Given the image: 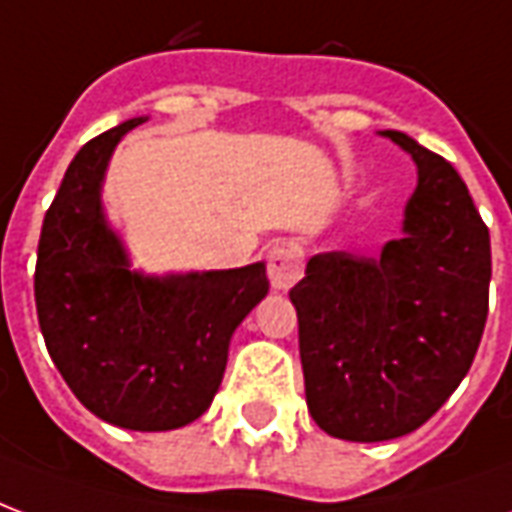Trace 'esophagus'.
<instances>
[{
	"label": "esophagus",
	"instance_id": "1",
	"mask_svg": "<svg viewBox=\"0 0 512 512\" xmlns=\"http://www.w3.org/2000/svg\"><path fill=\"white\" fill-rule=\"evenodd\" d=\"M266 268H268V279L271 285L277 290H290L296 282H299L301 271V252L299 246L293 244H277L268 249L266 257Z\"/></svg>",
	"mask_w": 512,
	"mask_h": 512
}]
</instances>
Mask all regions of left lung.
<instances>
[{"label": "left lung", "instance_id": "left-lung-1", "mask_svg": "<svg viewBox=\"0 0 512 512\" xmlns=\"http://www.w3.org/2000/svg\"><path fill=\"white\" fill-rule=\"evenodd\" d=\"M381 136L417 164L403 235L378 257H310L290 290L307 406L345 441L425 425L469 373L488 318L491 238L466 183L403 131Z\"/></svg>", "mask_w": 512, "mask_h": 512}]
</instances>
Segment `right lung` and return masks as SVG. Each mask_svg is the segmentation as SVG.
Segmentation results:
<instances>
[{"mask_svg":"<svg viewBox=\"0 0 512 512\" xmlns=\"http://www.w3.org/2000/svg\"><path fill=\"white\" fill-rule=\"evenodd\" d=\"M134 117L76 153L43 219L35 304L49 356L95 417L175 430L202 417L222 384L230 337L268 293L263 263L145 277L101 205L117 142Z\"/></svg>","mask_w":512,"mask_h":512,"instance_id":"1","label":"right lung"}]
</instances>
